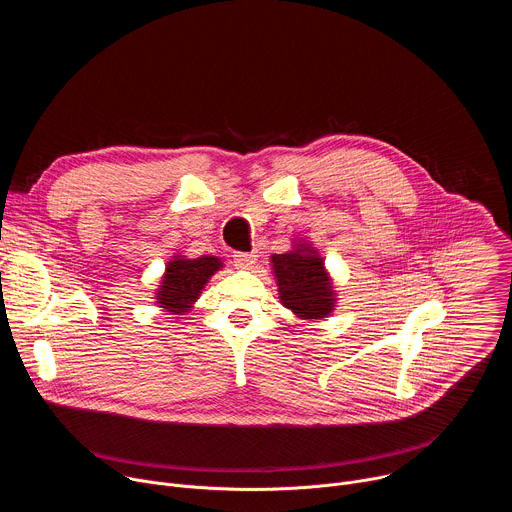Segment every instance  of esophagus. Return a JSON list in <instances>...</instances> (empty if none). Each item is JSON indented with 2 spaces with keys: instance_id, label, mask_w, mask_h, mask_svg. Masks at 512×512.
<instances>
[{
  "instance_id": "34e87169",
  "label": "esophagus",
  "mask_w": 512,
  "mask_h": 512,
  "mask_svg": "<svg viewBox=\"0 0 512 512\" xmlns=\"http://www.w3.org/2000/svg\"><path fill=\"white\" fill-rule=\"evenodd\" d=\"M233 261H235V265H237V267L247 269V267H253V265H255L257 255H255V253H243V251H237V253L233 255Z\"/></svg>"
}]
</instances>
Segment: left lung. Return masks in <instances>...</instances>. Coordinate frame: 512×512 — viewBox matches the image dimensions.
I'll return each mask as SVG.
<instances>
[{
  "label": "left lung",
  "instance_id": "left-lung-1",
  "mask_svg": "<svg viewBox=\"0 0 512 512\" xmlns=\"http://www.w3.org/2000/svg\"><path fill=\"white\" fill-rule=\"evenodd\" d=\"M279 296L285 308L300 318H324L332 312L334 294L324 263L308 249H296L271 257Z\"/></svg>",
  "mask_w": 512,
  "mask_h": 512
}]
</instances>
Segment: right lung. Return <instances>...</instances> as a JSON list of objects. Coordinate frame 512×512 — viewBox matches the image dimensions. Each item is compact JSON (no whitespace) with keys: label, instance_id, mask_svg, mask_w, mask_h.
Returning <instances> with one entry per match:
<instances>
[{"label":"right lung","instance_id":"1","mask_svg":"<svg viewBox=\"0 0 512 512\" xmlns=\"http://www.w3.org/2000/svg\"><path fill=\"white\" fill-rule=\"evenodd\" d=\"M218 267L223 265L216 257H198V259L178 257L170 261V265L166 267L162 287L158 291V300L162 308L178 316L186 312L190 304L200 296V289Z\"/></svg>","mask_w":512,"mask_h":512}]
</instances>
